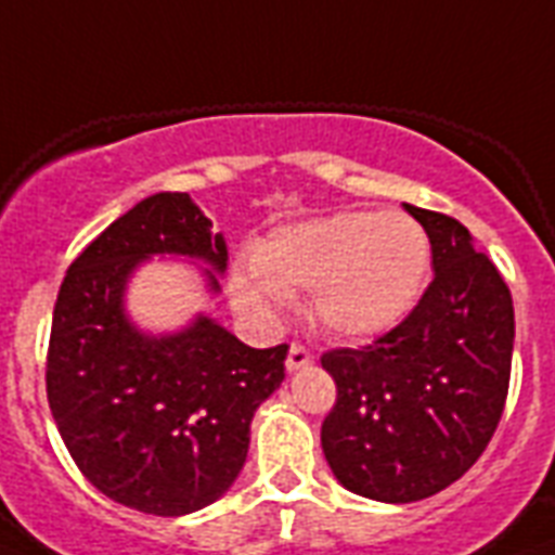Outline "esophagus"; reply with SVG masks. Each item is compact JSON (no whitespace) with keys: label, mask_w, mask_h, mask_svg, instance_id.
<instances>
[{"label":"esophagus","mask_w":555,"mask_h":555,"mask_svg":"<svg viewBox=\"0 0 555 555\" xmlns=\"http://www.w3.org/2000/svg\"><path fill=\"white\" fill-rule=\"evenodd\" d=\"M311 363H313L311 348H305L302 343H291V348H287V360H285L287 371H299Z\"/></svg>","instance_id":"obj_1"}]
</instances>
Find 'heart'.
<instances>
[{"mask_svg": "<svg viewBox=\"0 0 555 555\" xmlns=\"http://www.w3.org/2000/svg\"><path fill=\"white\" fill-rule=\"evenodd\" d=\"M429 235L405 212L348 209L279 227L233 279L235 305L270 317L311 291L313 320L334 337L365 339L395 328L429 279Z\"/></svg>", "mask_w": 555, "mask_h": 555, "instance_id": "b5f03b06", "label": "heart"}]
</instances>
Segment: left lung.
Wrapping results in <instances>:
<instances>
[{"label":"left lung","instance_id":"1","mask_svg":"<svg viewBox=\"0 0 555 555\" xmlns=\"http://www.w3.org/2000/svg\"><path fill=\"white\" fill-rule=\"evenodd\" d=\"M431 244L435 279L400 325L322 369L337 403L322 452L337 481L388 504L455 483L495 435L509 388L516 313L507 282L461 221L405 204Z\"/></svg>","mask_w":555,"mask_h":555}]
</instances>
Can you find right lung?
Instances as JSON below:
<instances>
[{
	"label": "right lung",
	"mask_w": 555,
	"mask_h": 555,
	"mask_svg": "<svg viewBox=\"0 0 555 555\" xmlns=\"http://www.w3.org/2000/svg\"><path fill=\"white\" fill-rule=\"evenodd\" d=\"M155 253L227 268V244L186 192H158L72 261L56 294L46 388L80 473L124 507L186 516L242 473L250 421L285 379L287 346L250 348L209 317L172 337L126 320V279ZM209 287L218 291L216 273Z\"/></svg>",
	"instance_id": "add662e5"
}]
</instances>
